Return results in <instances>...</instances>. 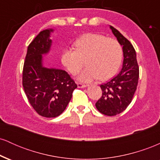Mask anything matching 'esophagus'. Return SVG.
<instances>
[{
  "instance_id": "34e87169",
  "label": "esophagus",
  "mask_w": 160,
  "mask_h": 160,
  "mask_svg": "<svg viewBox=\"0 0 160 160\" xmlns=\"http://www.w3.org/2000/svg\"><path fill=\"white\" fill-rule=\"evenodd\" d=\"M86 85H85V84H82L81 83V82H78V88H84L86 87Z\"/></svg>"
}]
</instances>
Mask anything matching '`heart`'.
<instances>
[{
    "label": "heart",
    "mask_w": 160,
    "mask_h": 160,
    "mask_svg": "<svg viewBox=\"0 0 160 160\" xmlns=\"http://www.w3.org/2000/svg\"><path fill=\"white\" fill-rule=\"evenodd\" d=\"M75 50L65 49L62 52V63L71 74H78L84 66L86 68L80 74L79 80L90 82L99 78L106 80L118 71L122 61V47L117 40L96 33H88L74 43Z\"/></svg>",
    "instance_id": "heart-1"
}]
</instances>
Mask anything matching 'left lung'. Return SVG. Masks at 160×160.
I'll list each match as a JSON object with an SVG mask.
<instances>
[{
  "label": "left lung",
  "mask_w": 160,
  "mask_h": 160,
  "mask_svg": "<svg viewBox=\"0 0 160 160\" xmlns=\"http://www.w3.org/2000/svg\"><path fill=\"white\" fill-rule=\"evenodd\" d=\"M123 51L122 70L115 78L101 85L102 95L95 103L98 111L107 116H115L126 109L137 89L139 78V67L136 52L129 40L121 33L110 26Z\"/></svg>",
  "instance_id": "obj_1"
}]
</instances>
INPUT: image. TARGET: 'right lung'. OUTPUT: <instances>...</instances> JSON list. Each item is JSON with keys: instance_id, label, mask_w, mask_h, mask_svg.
<instances>
[{"instance_id": "obj_1", "label": "right lung", "mask_w": 160, "mask_h": 160, "mask_svg": "<svg viewBox=\"0 0 160 160\" xmlns=\"http://www.w3.org/2000/svg\"><path fill=\"white\" fill-rule=\"evenodd\" d=\"M52 29L40 32L28 47L22 86L29 103L38 114L56 117L65 110L78 87L65 71L43 66V56L50 49Z\"/></svg>"}]
</instances>
